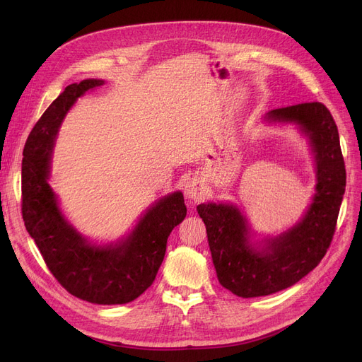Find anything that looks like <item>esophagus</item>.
Returning a JSON list of instances; mask_svg holds the SVG:
<instances>
[{
    "label": "esophagus",
    "mask_w": 362,
    "mask_h": 362,
    "mask_svg": "<svg viewBox=\"0 0 362 362\" xmlns=\"http://www.w3.org/2000/svg\"><path fill=\"white\" fill-rule=\"evenodd\" d=\"M185 195L194 202L201 201L205 197V187L199 179H191L185 185Z\"/></svg>",
    "instance_id": "1"
}]
</instances>
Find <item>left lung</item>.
I'll return each instance as SVG.
<instances>
[{
    "mask_svg": "<svg viewBox=\"0 0 362 362\" xmlns=\"http://www.w3.org/2000/svg\"><path fill=\"white\" fill-rule=\"evenodd\" d=\"M265 120L293 123L310 141L315 158V194L305 216L288 232L250 240V226L238 206L206 202L197 206L205 223L218 281L242 298L272 295L291 288L314 270L332 243L346 186L337 126L327 107L303 103L276 108Z\"/></svg>",
    "mask_w": 362,
    "mask_h": 362,
    "instance_id": "8db88e82",
    "label": "left lung"
}]
</instances>
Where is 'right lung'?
<instances>
[{
    "label": "right lung",
    "instance_id": "add662e5",
    "mask_svg": "<svg viewBox=\"0 0 362 362\" xmlns=\"http://www.w3.org/2000/svg\"><path fill=\"white\" fill-rule=\"evenodd\" d=\"M101 85V79L69 85L36 122L23 149L22 214L47 267L69 293L117 305L136 299L156 280L167 239L186 217V205L182 192L170 194L148 208L124 239L104 246L89 243L64 218L48 183L54 142L76 100Z\"/></svg>",
    "mask_w": 362,
    "mask_h": 362
}]
</instances>
